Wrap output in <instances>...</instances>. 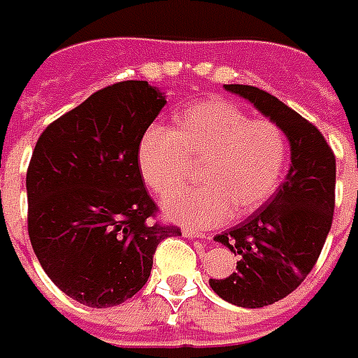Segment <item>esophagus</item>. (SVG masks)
<instances>
[{
	"instance_id": "obj_1",
	"label": "esophagus",
	"mask_w": 358,
	"mask_h": 358,
	"mask_svg": "<svg viewBox=\"0 0 358 358\" xmlns=\"http://www.w3.org/2000/svg\"><path fill=\"white\" fill-rule=\"evenodd\" d=\"M183 235L185 237H189V239H206V235L204 233H199V231H194V229H183Z\"/></svg>"
}]
</instances>
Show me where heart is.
Masks as SVG:
<instances>
[{
  "label": "heart",
  "instance_id": "heart-1",
  "mask_svg": "<svg viewBox=\"0 0 358 358\" xmlns=\"http://www.w3.org/2000/svg\"><path fill=\"white\" fill-rule=\"evenodd\" d=\"M287 136L272 119H250L237 103L212 98L173 115L171 129L150 127L136 146V164L158 196L181 189L200 164V185L169 196V217L199 229L256 212L280 187Z\"/></svg>",
  "mask_w": 358,
  "mask_h": 358
}]
</instances>
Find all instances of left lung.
Wrapping results in <instances>:
<instances>
[{"mask_svg":"<svg viewBox=\"0 0 358 358\" xmlns=\"http://www.w3.org/2000/svg\"><path fill=\"white\" fill-rule=\"evenodd\" d=\"M266 117L291 144L285 181L264 206L215 241L239 256L237 270L210 287L231 305L260 308L293 293L316 264L336 206V156L316 127L275 96L247 85H225Z\"/></svg>","mask_w":358,"mask_h":358,"instance_id":"8db88e82","label":"left lung"}]
</instances>
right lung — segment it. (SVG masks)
<instances>
[{
	"label": "right lung",
	"mask_w": 358,
	"mask_h": 358,
	"mask_svg": "<svg viewBox=\"0 0 358 358\" xmlns=\"http://www.w3.org/2000/svg\"><path fill=\"white\" fill-rule=\"evenodd\" d=\"M166 106L146 80L94 92L40 134L29 171V237L38 262L65 295L108 308L136 295L154 252L177 225L158 206L136 164L141 136Z\"/></svg>",
	"instance_id": "obj_1"
}]
</instances>
